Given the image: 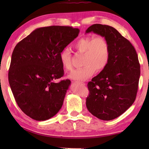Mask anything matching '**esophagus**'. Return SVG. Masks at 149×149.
Listing matches in <instances>:
<instances>
[{
	"label": "esophagus",
	"instance_id": "obj_1",
	"mask_svg": "<svg viewBox=\"0 0 149 149\" xmlns=\"http://www.w3.org/2000/svg\"><path fill=\"white\" fill-rule=\"evenodd\" d=\"M75 83H77V84H81V85H85V83H83V82H80V81H75Z\"/></svg>",
	"mask_w": 149,
	"mask_h": 149
}]
</instances>
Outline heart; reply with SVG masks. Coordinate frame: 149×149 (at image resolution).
<instances>
[{"instance_id": "1", "label": "heart", "mask_w": 149, "mask_h": 149, "mask_svg": "<svg viewBox=\"0 0 149 149\" xmlns=\"http://www.w3.org/2000/svg\"><path fill=\"white\" fill-rule=\"evenodd\" d=\"M74 49L83 54L82 65L83 67L72 70L68 77L74 80L84 81L91 76L95 71L100 72L106 68L110 58V47L104 37L86 36L75 42ZM63 67L66 70L72 69V54L70 50L64 49L59 53Z\"/></svg>"}]
</instances>
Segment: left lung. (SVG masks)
<instances>
[{"mask_svg":"<svg viewBox=\"0 0 149 149\" xmlns=\"http://www.w3.org/2000/svg\"><path fill=\"white\" fill-rule=\"evenodd\" d=\"M93 32L107 40L110 58L106 68L88 83V111L97 118L111 120L118 117L134 103L140 76L137 53L131 42L113 27L93 24L86 33Z\"/></svg>","mask_w":149,"mask_h":149,"instance_id":"obj_1","label":"left lung"}]
</instances>
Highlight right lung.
Returning a JSON list of instances; mask_svg holds the SVG:
<instances>
[{
    "mask_svg": "<svg viewBox=\"0 0 149 149\" xmlns=\"http://www.w3.org/2000/svg\"><path fill=\"white\" fill-rule=\"evenodd\" d=\"M79 31L70 26L41 27L15 46L9 83L18 107L31 118L48 120L61 108L71 82L54 81L64 75L59 53L78 36Z\"/></svg>",
    "mask_w": 149,
    "mask_h": 149,
    "instance_id": "obj_1",
    "label": "right lung"
}]
</instances>
